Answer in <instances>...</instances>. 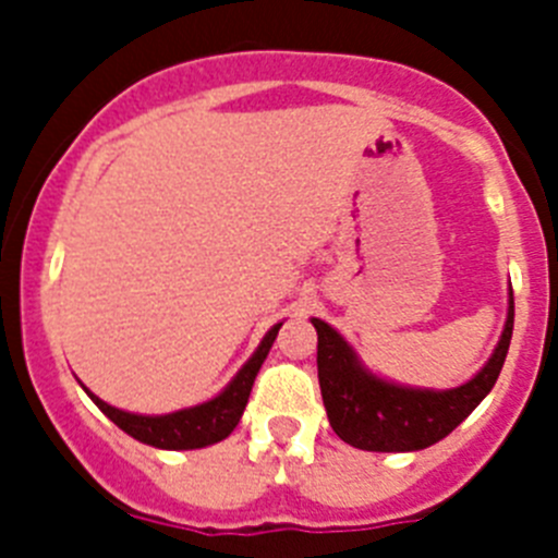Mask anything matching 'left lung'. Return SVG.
Wrapping results in <instances>:
<instances>
[{"label":"left lung","mask_w":558,"mask_h":558,"mask_svg":"<svg viewBox=\"0 0 558 558\" xmlns=\"http://www.w3.org/2000/svg\"><path fill=\"white\" fill-rule=\"evenodd\" d=\"M313 327L318 332V383L332 430L357 450L413 452L450 436L495 388L514 329V293L489 363L470 383L450 391L402 388L374 377L329 324L313 318Z\"/></svg>","instance_id":"8db88e82"}]
</instances>
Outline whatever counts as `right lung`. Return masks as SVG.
Segmentation results:
<instances>
[{"mask_svg": "<svg viewBox=\"0 0 558 558\" xmlns=\"http://www.w3.org/2000/svg\"><path fill=\"white\" fill-rule=\"evenodd\" d=\"M279 327L282 324H276L265 335L254 357L240 368V374L226 386V391L211 399V402H204V405L167 413V416H140V413H125L120 408H111L108 402L97 399L95 393H88V397L95 399V405L111 418L113 425L136 438V441H142V445L159 447V450H198V447L215 445V441H223L236 427L240 416H243L256 372H259V366L268 357L276 335H279Z\"/></svg>", "mask_w": 558, "mask_h": 558, "instance_id": "obj_1", "label": "right lung"}]
</instances>
